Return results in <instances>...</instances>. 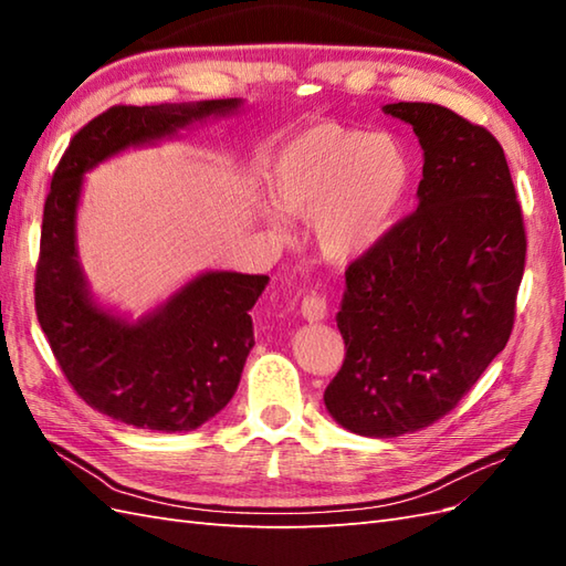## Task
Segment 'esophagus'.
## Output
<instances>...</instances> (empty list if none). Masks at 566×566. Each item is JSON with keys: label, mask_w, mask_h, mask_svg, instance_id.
I'll return each instance as SVG.
<instances>
[{"label": "esophagus", "mask_w": 566, "mask_h": 566, "mask_svg": "<svg viewBox=\"0 0 566 566\" xmlns=\"http://www.w3.org/2000/svg\"><path fill=\"white\" fill-rule=\"evenodd\" d=\"M302 316L306 321H323L328 316V304H326V296L318 294V292H308L302 298Z\"/></svg>", "instance_id": "1"}]
</instances>
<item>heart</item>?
I'll return each mask as SVG.
<instances>
[{
    "label": "heart",
    "instance_id": "b5f03b06",
    "mask_svg": "<svg viewBox=\"0 0 566 566\" xmlns=\"http://www.w3.org/2000/svg\"><path fill=\"white\" fill-rule=\"evenodd\" d=\"M413 172L401 140L323 122L304 128L276 155L272 197L285 213L314 219L323 255L350 262L391 231L411 195ZM279 210L268 209V221L276 233H286Z\"/></svg>",
    "mask_w": 566,
    "mask_h": 566
}]
</instances>
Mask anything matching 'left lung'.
<instances>
[{
	"label": "left lung",
	"mask_w": 566,
	"mask_h": 566,
	"mask_svg": "<svg viewBox=\"0 0 566 566\" xmlns=\"http://www.w3.org/2000/svg\"><path fill=\"white\" fill-rule=\"evenodd\" d=\"M423 146L418 209L347 264L345 359L323 401L347 430L396 438L448 416L503 347L525 223L501 143L448 106L387 104Z\"/></svg>",
	"instance_id": "1"
}]
</instances>
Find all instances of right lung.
<instances>
[{
  "label": "right lung",
  "instance_id": "obj_1",
  "mask_svg": "<svg viewBox=\"0 0 566 566\" xmlns=\"http://www.w3.org/2000/svg\"><path fill=\"white\" fill-rule=\"evenodd\" d=\"M238 104L112 106L72 136L53 172L35 262V316L70 387L118 423L185 432L219 413L255 345L248 311L270 276L207 272L138 323L106 314L92 302L75 250L82 175L118 150L172 136Z\"/></svg>",
  "mask_w": 566,
  "mask_h": 566
}]
</instances>
